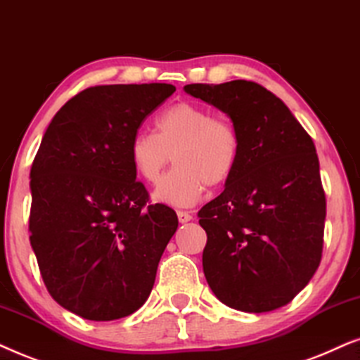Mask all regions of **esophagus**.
Masks as SVG:
<instances>
[{
	"mask_svg": "<svg viewBox=\"0 0 360 360\" xmlns=\"http://www.w3.org/2000/svg\"><path fill=\"white\" fill-rule=\"evenodd\" d=\"M177 219H179L181 224H186L189 222V220H193V215L189 212H186V210H177Z\"/></svg>",
	"mask_w": 360,
	"mask_h": 360,
	"instance_id": "obj_1",
	"label": "esophagus"
}]
</instances>
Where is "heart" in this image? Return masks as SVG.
<instances>
[{"label": "heart", "mask_w": 360, "mask_h": 360, "mask_svg": "<svg viewBox=\"0 0 360 360\" xmlns=\"http://www.w3.org/2000/svg\"><path fill=\"white\" fill-rule=\"evenodd\" d=\"M155 127L156 133H135L128 153L133 169L150 184L160 181L172 156L176 166L155 191L160 202L189 207L202 199L207 186H222L236 172L240 135L236 124L209 108L174 103L158 115Z\"/></svg>", "instance_id": "heart-1"}]
</instances>
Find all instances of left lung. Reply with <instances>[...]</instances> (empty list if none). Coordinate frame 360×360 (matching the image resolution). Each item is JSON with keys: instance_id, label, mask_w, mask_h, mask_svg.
Listing matches in <instances>:
<instances>
[{"instance_id": "8db88e82", "label": "left lung", "mask_w": 360, "mask_h": 360, "mask_svg": "<svg viewBox=\"0 0 360 360\" xmlns=\"http://www.w3.org/2000/svg\"><path fill=\"white\" fill-rule=\"evenodd\" d=\"M184 90L227 113L242 140L224 193L198 214L207 233L205 280L233 309L281 308L309 283L323 257L326 195L314 143L260 84L232 80Z\"/></svg>"}]
</instances>
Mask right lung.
Here are the masks:
<instances>
[{"mask_svg": "<svg viewBox=\"0 0 360 360\" xmlns=\"http://www.w3.org/2000/svg\"><path fill=\"white\" fill-rule=\"evenodd\" d=\"M171 84L97 85L47 127L31 167L30 240L49 295L90 321L140 309L177 215L150 204L130 161L131 136Z\"/></svg>", "mask_w": 360, "mask_h": 360, "instance_id": "obj_1", "label": "right lung"}]
</instances>
